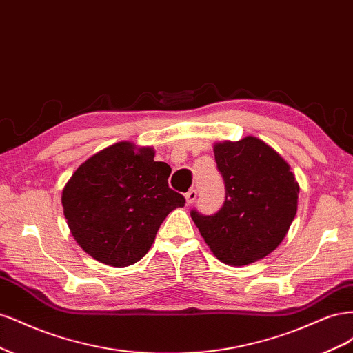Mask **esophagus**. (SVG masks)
Returning <instances> with one entry per match:
<instances>
[{"label":"esophagus","mask_w":353,"mask_h":353,"mask_svg":"<svg viewBox=\"0 0 353 353\" xmlns=\"http://www.w3.org/2000/svg\"><path fill=\"white\" fill-rule=\"evenodd\" d=\"M196 197H197V191L194 190V188H191V190H188L187 193H185V200H187V205L190 206L191 203H193L194 200H196Z\"/></svg>","instance_id":"obj_1"}]
</instances>
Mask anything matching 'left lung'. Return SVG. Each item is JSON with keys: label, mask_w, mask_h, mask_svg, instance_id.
I'll use <instances>...</instances> for the list:
<instances>
[{"label": "left lung", "mask_w": 353, "mask_h": 353, "mask_svg": "<svg viewBox=\"0 0 353 353\" xmlns=\"http://www.w3.org/2000/svg\"><path fill=\"white\" fill-rule=\"evenodd\" d=\"M225 184L215 215L191 210L201 237L231 266L259 261L279 248L297 212L299 184L285 160L256 137L213 145Z\"/></svg>", "instance_id": "8db88e82"}]
</instances>
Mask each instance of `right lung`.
Here are the masks:
<instances>
[{"instance_id":"1","label":"right lung","mask_w":353,"mask_h":353,"mask_svg":"<svg viewBox=\"0 0 353 353\" xmlns=\"http://www.w3.org/2000/svg\"><path fill=\"white\" fill-rule=\"evenodd\" d=\"M170 166L152 147L116 143L74 170L61 205L73 239L104 265L130 266L144 258L159 227L185 199L170 190Z\"/></svg>"}]
</instances>
